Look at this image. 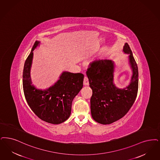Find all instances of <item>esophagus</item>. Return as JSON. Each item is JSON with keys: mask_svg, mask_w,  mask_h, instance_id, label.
<instances>
[{"mask_svg": "<svg viewBox=\"0 0 160 160\" xmlns=\"http://www.w3.org/2000/svg\"><path fill=\"white\" fill-rule=\"evenodd\" d=\"M83 83H84V84L85 86H88V85H89V80H88V77H86V76H84Z\"/></svg>", "mask_w": 160, "mask_h": 160, "instance_id": "esophagus-1", "label": "esophagus"}]
</instances>
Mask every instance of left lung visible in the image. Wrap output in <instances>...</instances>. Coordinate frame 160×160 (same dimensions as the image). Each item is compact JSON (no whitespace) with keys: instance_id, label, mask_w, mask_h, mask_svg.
<instances>
[{"instance_id":"left-lung-1","label":"left lung","mask_w":160,"mask_h":160,"mask_svg":"<svg viewBox=\"0 0 160 160\" xmlns=\"http://www.w3.org/2000/svg\"><path fill=\"white\" fill-rule=\"evenodd\" d=\"M122 51L128 55L132 72L130 82L126 88L120 89L115 86V64L111 59L93 61L86 71L92 90V117L102 124H111L123 117L133 105L138 94V68L128 43H125Z\"/></svg>"}]
</instances>
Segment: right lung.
Segmentation results:
<instances>
[{
	"mask_svg": "<svg viewBox=\"0 0 160 160\" xmlns=\"http://www.w3.org/2000/svg\"><path fill=\"white\" fill-rule=\"evenodd\" d=\"M40 45V41H36L24 64L22 74L24 93L29 107L39 118L58 124L70 117L72 102L83 88L84 75L63 71L57 82L49 88H36L32 84L30 71L33 51Z\"/></svg>",
	"mask_w": 160,
	"mask_h": 160,
	"instance_id": "1",
	"label": "right lung"
}]
</instances>
